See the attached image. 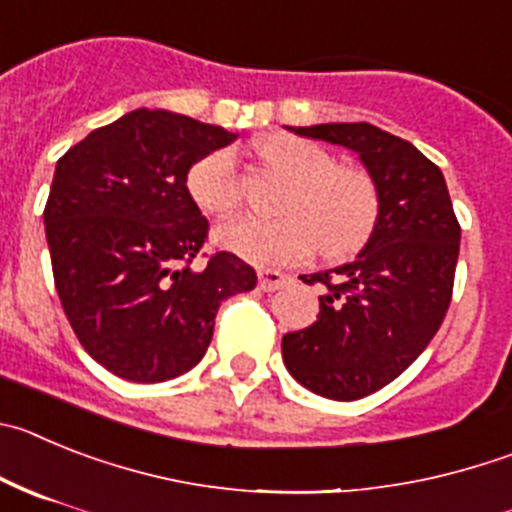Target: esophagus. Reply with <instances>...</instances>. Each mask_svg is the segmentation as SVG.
Returning a JSON list of instances; mask_svg holds the SVG:
<instances>
[{
  "mask_svg": "<svg viewBox=\"0 0 512 512\" xmlns=\"http://www.w3.org/2000/svg\"><path fill=\"white\" fill-rule=\"evenodd\" d=\"M287 281H289V276L281 274V271H276V269H261L259 271V287L264 289V292H276V289L284 287Z\"/></svg>",
  "mask_w": 512,
  "mask_h": 512,
  "instance_id": "34e87169",
  "label": "esophagus"
}]
</instances>
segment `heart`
<instances>
[{
    "label": "heart",
    "mask_w": 512,
    "mask_h": 512,
    "mask_svg": "<svg viewBox=\"0 0 512 512\" xmlns=\"http://www.w3.org/2000/svg\"><path fill=\"white\" fill-rule=\"evenodd\" d=\"M264 162L289 177L276 200L279 218H236L215 238L253 264H292L320 246L327 259H345L368 243L381 218V192L358 167L335 164L327 149L292 134L256 144ZM187 190L203 213L223 218L241 203L233 149H215L190 167Z\"/></svg>",
    "instance_id": "1"
}]
</instances>
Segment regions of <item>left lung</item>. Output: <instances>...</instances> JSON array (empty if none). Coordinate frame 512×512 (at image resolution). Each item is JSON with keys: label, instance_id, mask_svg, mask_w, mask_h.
I'll return each mask as SVG.
<instances>
[{"label": "left lung", "instance_id": "8db88e82", "mask_svg": "<svg viewBox=\"0 0 512 512\" xmlns=\"http://www.w3.org/2000/svg\"><path fill=\"white\" fill-rule=\"evenodd\" d=\"M294 134L358 152L381 192V218L358 259L320 271V314L287 332L289 373L335 401H355L409 368L442 327L452 302L459 220L437 164L373 124L299 126Z\"/></svg>", "mask_w": 512, "mask_h": 512}]
</instances>
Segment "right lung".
I'll return each mask as SVG.
<instances>
[{"label": "right lung", "instance_id": "1", "mask_svg": "<svg viewBox=\"0 0 512 512\" xmlns=\"http://www.w3.org/2000/svg\"><path fill=\"white\" fill-rule=\"evenodd\" d=\"M236 139L223 126L137 109L91 131L55 167L45 236L60 304L88 355L134 383L170 381L203 360L223 299L256 271L215 251L187 172Z\"/></svg>", "mask_w": 512, "mask_h": 512}]
</instances>
